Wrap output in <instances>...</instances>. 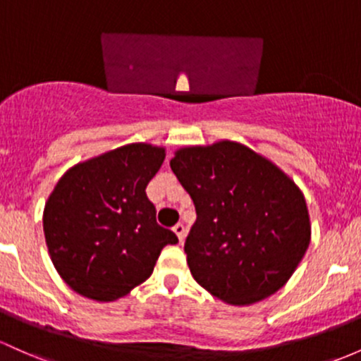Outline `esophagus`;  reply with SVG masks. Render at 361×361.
Listing matches in <instances>:
<instances>
[{"instance_id":"34e87169","label":"esophagus","mask_w":361,"mask_h":361,"mask_svg":"<svg viewBox=\"0 0 361 361\" xmlns=\"http://www.w3.org/2000/svg\"><path fill=\"white\" fill-rule=\"evenodd\" d=\"M173 231H174V235L178 236V240H180V243L185 240V236H187V229H185V226L181 224V223L174 224L173 226Z\"/></svg>"}]
</instances>
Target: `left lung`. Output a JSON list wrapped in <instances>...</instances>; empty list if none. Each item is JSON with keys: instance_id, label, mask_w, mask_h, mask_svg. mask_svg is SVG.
I'll list each match as a JSON object with an SVG mask.
<instances>
[{"instance_id": "left-lung-1", "label": "left lung", "mask_w": 361, "mask_h": 361, "mask_svg": "<svg viewBox=\"0 0 361 361\" xmlns=\"http://www.w3.org/2000/svg\"><path fill=\"white\" fill-rule=\"evenodd\" d=\"M195 204L185 241L193 279L229 305L274 295L310 245L302 190L267 157L221 140L178 149L169 162Z\"/></svg>"}]
</instances>
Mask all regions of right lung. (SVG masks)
Here are the masks:
<instances>
[{"label": "right lung", "instance_id": "right-lung-1", "mask_svg": "<svg viewBox=\"0 0 361 361\" xmlns=\"http://www.w3.org/2000/svg\"><path fill=\"white\" fill-rule=\"evenodd\" d=\"M166 152L128 144L78 162L59 178L46 202L42 226L58 274L73 291L114 302L149 279L176 235L156 223L147 183Z\"/></svg>", "mask_w": 361, "mask_h": 361}]
</instances>
